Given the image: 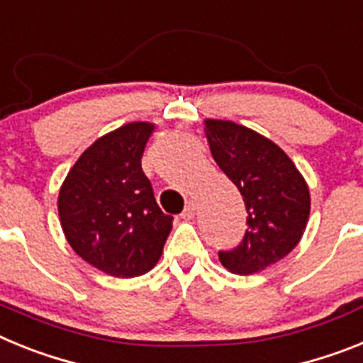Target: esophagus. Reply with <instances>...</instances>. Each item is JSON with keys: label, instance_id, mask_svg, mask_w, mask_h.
<instances>
[{"label": "esophagus", "instance_id": "1", "mask_svg": "<svg viewBox=\"0 0 363 363\" xmlns=\"http://www.w3.org/2000/svg\"><path fill=\"white\" fill-rule=\"evenodd\" d=\"M195 210H197V206H195V203H194V201H190V203H186V206H184V212L181 213V217H182V219H194V216H195Z\"/></svg>", "mask_w": 363, "mask_h": 363}]
</instances>
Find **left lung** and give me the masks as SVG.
Returning a JSON list of instances; mask_svg holds the SVG:
<instances>
[{
	"instance_id": "obj_1",
	"label": "left lung",
	"mask_w": 363,
	"mask_h": 363,
	"mask_svg": "<svg viewBox=\"0 0 363 363\" xmlns=\"http://www.w3.org/2000/svg\"><path fill=\"white\" fill-rule=\"evenodd\" d=\"M210 151L247 206L241 245L219 252L220 264L234 274H254L291 254L311 212L303 175L281 147L263 135L230 121H204Z\"/></svg>"
}]
</instances>
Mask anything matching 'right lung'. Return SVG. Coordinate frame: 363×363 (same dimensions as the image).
I'll return each instance as SVG.
<instances>
[{
  "mask_svg": "<svg viewBox=\"0 0 363 363\" xmlns=\"http://www.w3.org/2000/svg\"><path fill=\"white\" fill-rule=\"evenodd\" d=\"M155 125L131 122L91 144L69 169L58 213L69 245L94 269L115 277L150 272L172 232L143 172Z\"/></svg>",
  "mask_w": 363,
  "mask_h": 363,
  "instance_id": "obj_1",
  "label": "right lung"
}]
</instances>
